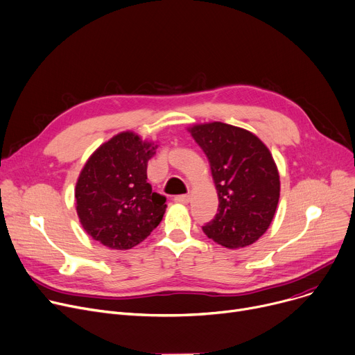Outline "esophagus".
<instances>
[{
	"mask_svg": "<svg viewBox=\"0 0 355 355\" xmlns=\"http://www.w3.org/2000/svg\"><path fill=\"white\" fill-rule=\"evenodd\" d=\"M174 201H175V202H180V204H188V202H190V196H187V194L175 196V197H174Z\"/></svg>",
	"mask_w": 355,
	"mask_h": 355,
	"instance_id": "1",
	"label": "esophagus"
}]
</instances>
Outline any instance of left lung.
<instances>
[{"label":"left lung","instance_id":"obj_1","mask_svg":"<svg viewBox=\"0 0 355 355\" xmlns=\"http://www.w3.org/2000/svg\"><path fill=\"white\" fill-rule=\"evenodd\" d=\"M188 131L209 161L218 193V212L204 234L227 248L251 245L268 230L279 198L270 150L252 132L218 121Z\"/></svg>","mask_w":355,"mask_h":355}]
</instances>
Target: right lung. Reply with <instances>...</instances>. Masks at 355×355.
Instances as JSON below:
<instances>
[{
	"label": "right lung",
	"mask_w": 355,
	"mask_h": 355,
	"mask_svg": "<svg viewBox=\"0 0 355 355\" xmlns=\"http://www.w3.org/2000/svg\"><path fill=\"white\" fill-rule=\"evenodd\" d=\"M157 146L125 131L104 143L85 162L76 185L77 214L91 237L111 250L144 241L167 208L147 182Z\"/></svg>",
	"instance_id": "right-lung-1"
}]
</instances>
